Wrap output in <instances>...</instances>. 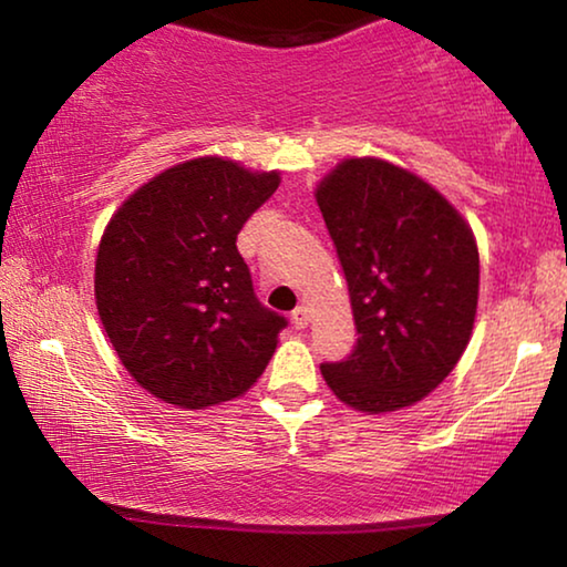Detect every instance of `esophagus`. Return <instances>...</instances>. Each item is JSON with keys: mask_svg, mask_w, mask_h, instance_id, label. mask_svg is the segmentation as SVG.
Returning a JSON list of instances; mask_svg holds the SVG:
<instances>
[{"mask_svg": "<svg viewBox=\"0 0 567 567\" xmlns=\"http://www.w3.org/2000/svg\"><path fill=\"white\" fill-rule=\"evenodd\" d=\"M291 322H293V328L297 330H305L307 324H309V309L307 307H297L291 312Z\"/></svg>", "mask_w": 567, "mask_h": 567, "instance_id": "esophagus-1", "label": "esophagus"}]
</instances>
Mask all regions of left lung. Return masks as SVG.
<instances>
[{
	"label": "left lung",
	"instance_id": "obj_1",
	"mask_svg": "<svg viewBox=\"0 0 567 567\" xmlns=\"http://www.w3.org/2000/svg\"><path fill=\"white\" fill-rule=\"evenodd\" d=\"M351 293L353 351L322 377L346 405L390 413L449 377L470 343L480 255L449 200L384 159H346L317 188Z\"/></svg>",
	"mask_w": 567,
	"mask_h": 567
}]
</instances>
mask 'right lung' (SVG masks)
<instances>
[{
  "instance_id": "obj_1",
  "label": "right lung",
  "mask_w": 567,
  "mask_h": 567,
  "mask_svg": "<svg viewBox=\"0 0 567 567\" xmlns=\"http://www.w3.org/2000/svg\"><path fill=\"white\" fill-rule=\"evenodd\" d=\"M278 173L200 157L142 185L107 224L95 299L123 367L190 410L239 398L266 371L286 317L262 307L237 250Z\"/></svg>"
}]
</instances>
